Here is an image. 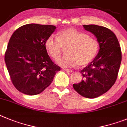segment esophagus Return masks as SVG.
I'll return each instance as SVG.
<instances>
[{"mask_svg": "<svg viewBox=\"0 0 127 127\" xmlns=\"http://www.w3.org/2000/svg\"><path fill=\"white\" fill-rule=\"evenodd\" d=\"M64 70L66 71L67 72H70V73H71L72 71H73V70L72 69H67V68H64Z\"/></svg>", "mask_w": 127, "mask_h": 127, "instance_id": "1", "label": "esophagus"}]
</instances>
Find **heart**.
Returning <instances> with one entry per match:
<instances>
[{"mask_svg":"<svg viewBox=\"0 0 127 127\" xmlns=\"http://www.w3.org/2000/svg\"><path fill=\"white\" fill-rule=\"evenodd\" d=\"M66 48V54L57 59V63L63 67H71L78 64H88L96 56L99 50V42L87 34L68 28L61 30L58 36L51 35L46 39L45 47L48 54L53 59H57Z\"/></svg>","mask_w":127,"mask_h":127,"instance_id":"b5f03b06","label":"heart"}]
</instances>
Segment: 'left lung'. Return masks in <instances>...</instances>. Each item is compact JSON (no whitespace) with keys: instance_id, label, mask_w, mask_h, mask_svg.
<instances>
[{"instance_id":"8db88e82","label":"left lung","mask_w":127,"mask_h":127,"mask_svg":"<svg viewBox=\"0 0 127 127\" xmlns=\"http://www.w3.org/2000/svg\"><path fill=\"white\" fill-rule=\"evenodd\" d=\"M83 27L95 36L99 51L93 61L80 71L83 80L73 87L82 96L92 99L108 92L115 83L122 61V52L116 35L109 29L95 25Z\"/></svg>"}]
</instances>
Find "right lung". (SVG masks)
Returning a JSON list of instances; mask_svg holds the SVG:
<instances>
[{"label": "right lung", "mask_w": 127, "mask_h": 127, "mask_svg": "<svg viewBox=\"0 0 127 127\" xmlns=\"http://www.w3.org/2000/svg\"><path fill=\"white\" fill-rule=\"evenodd\" d=\"M56 27L28 24L11 36L5 53V62L12 84L19 92L34 95L52 83L61 68L54 63L45 47L47 38Z\"/></svg>", "instance_id": "obj_1"}]
</instances>
